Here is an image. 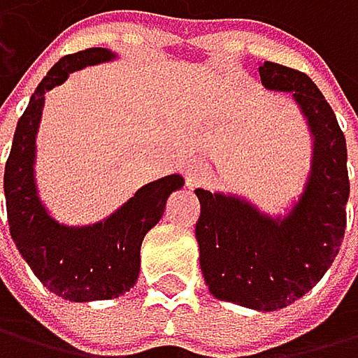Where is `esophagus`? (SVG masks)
<instances>
[{"mask_svg":"<svg viewBox=\"0 0 358 358\" xmlns=\"http://www.w3.org/2000/svg\"><path fill=\"white\" fill-rule=\"evenodd\" d=\"M185 176H187L189 187H194V185H198L202 178L206 176V167H204L200 160H191L187 167H185Z\"/></svg>","mask_w":358,"mask_h":358,"instance_id":"obj_1","label":"esophagus"}]
</instances>
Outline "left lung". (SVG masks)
Returning a JSON list of instances; mask_svg holds the SVG:
<instances>
[{
	"label": "left lung",
	"mask_w": 358,
	"mask_h": 358,
	"mask_svg": "<svg viewBox=\"0 0 358 358\" xmlns=\"http://www.w3.org/2000/svg\"><path fill=\"white\" fill-rule=\"evenodd\" d=\"M262 85L288 92L313 138L310 169L286 213L271 215L240 194L196 189L200 268L213 297L273 313L303 297L326 271L345 233L350 196L345 136L308 76L259 63Z\"/></svg>",
	"instance_id": "8db88e82"
}]
</instances>
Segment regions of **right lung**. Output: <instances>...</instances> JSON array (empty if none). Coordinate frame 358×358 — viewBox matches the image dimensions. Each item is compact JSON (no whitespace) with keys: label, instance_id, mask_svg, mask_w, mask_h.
<instances>
[{"label":"right lung","instance_id":"obj_1","mask_svg":"<svg viewBox=\"0 0 358 358\" xmlns=\"http://www.w3.org/2000/svg\"><path fill=\"white\" fill-rule=\"evenodd\" d=\"M118 55L107 48H87L55 63L37 85L19 118L3 173V196L10 238L39 282L68 301H103L125 295L141 273V246L164 213L185 178L171 173L143 185L136 194L94 224L70 227L48 211L37 187V134L45 92L68 81L76 70L110 63Z\"/></svg>","mask_w":358,"mask_h":358}]
</instances>
